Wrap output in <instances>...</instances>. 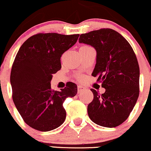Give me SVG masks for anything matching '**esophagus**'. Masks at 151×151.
Returning <instances> with one entry per match:
<instances>
[{
    "instance_id": "esophagus-1",
    "label": "esophagus",
    "mask_w": 151,
    "mask_h": 151,
    "mask_svg": "<svg viewBox=\"0 0 151 151\" xmlns=\"http://www.w3.org/2000/svg\"><path fill=\"white\" fill-rule=\"evenodd\" d=\"M77 90H78V93H81V92L85 90V88L83 86H81V85H79V86L77 87Z\"/></svg>"
}]
</instances>
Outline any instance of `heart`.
<instances>
[{"instance_id":"b5f03b06","label":"heart","mask_w":151,"mask_h":151,"mask_svg":"<svg viewBox=\"0 0 151 151\" xmlns=\"http://www.w3.org/2000/svg\"><path fill=\"white\" fill-rule=\"evenodd\" d=\"M77 79H78V80L82 81V80H83V77H82V75H79L78 77H77Z\"/></svg>"}]
</instances>
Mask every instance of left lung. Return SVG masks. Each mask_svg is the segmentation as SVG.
I'll return each instance as SVG.
<instances>
[{
	"instance_id": "1",
	"label": "left lung",
	"mask_w": 151,
	"mask_h": 151,
	"mask_svg": "<svg viewBox=\"0 0 151 151\" xmlns=\"http://www.w3.org/2000/svg\"><path fill=\"white\" fill-rule=\"evenodd\" d=\"M79 42L96 50L92 75L106 89L103 94L90 89L93 100L88 106L89 117L100 126L116 127L129 117L139 96V68L135 53L121 34L109 28L80 35Z\"/></svg>"
}]
</instances>
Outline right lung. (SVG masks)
<instances>
[{"mask_svg": "<svg viewBox=\"0 0 151 151\" xmlns=\"http://www.w3.org/2000/svg\"><path fill=\"white\" fill-rule=\"evenodd\" d=\"M80 35L38 33L20 47L11 71L12 99L27 124L41 132L61 126L66 119L63 103L77 93L70 82L60 91L51 88L52 74L61 68V57Z\"/></svg>", "mask_w": 151, "mask_h": 151, "instance_id": "1", "label": "right lung"}]
</instances>
